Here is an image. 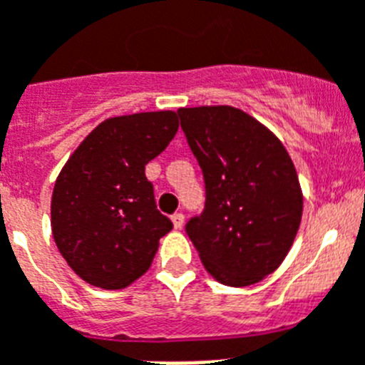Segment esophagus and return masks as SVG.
<instances>
[{"instance_id": "1", "label": "esophagus", "mask_w": 365, "mask_h": 365, "mask_svg": "<svg viewBox=\"0 0 365 365\" xmlns=\"http://www.w3.org/2000/svg\"><path fill=\"white\" fill-rule=\"evenodd\" d=\"M171 222L175 225V230H180L182 224H185V215H182V212H175V215L171 216Z\"/></svg>"}]
</instances>
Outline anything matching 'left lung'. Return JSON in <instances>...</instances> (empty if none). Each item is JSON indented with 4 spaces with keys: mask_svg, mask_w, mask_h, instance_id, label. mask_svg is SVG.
I'll return each mask as SVG.
<instances>
[{
    "mask_svg": "<svg viewBox=\"0 0 365 365\" xmlns=\"http://www.w3.org/2000/svg\"><path fill=\"white\" fill-rule=\"evenodd\" d=\"M180 128L203 171L205 209L186 233L207 272L246 287L278 269L302 218V190L282 141L231 106L180 108Z\"/></svg>",
    "mask_w": 365,
    "mask_h": 365,
    "instance_id": "left-lung-1",
    "label": "left lung"
}]
</instances>
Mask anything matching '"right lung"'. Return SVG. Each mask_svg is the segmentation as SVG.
Returning <instances> with one entry per match:
<instances>
[{
    "mask_svg": "<svg viewBox=\"0 0 365 365\" xmlns=\"http://www.w3.org/2000/svg\"><path fill=\"white\" fill-rule=\"evenodd\" d=\"M177 130L175 111L111 117L63 165L52 194L53 240L87 284L130 285L150 267L158 240L173 230L156 209L145 165Z\"/></svg>",
    "mask_w": 365,
    "mask_h": 365,
    "instance_id": "obj_1",
    "label": "right lung"
}]
</instances>
